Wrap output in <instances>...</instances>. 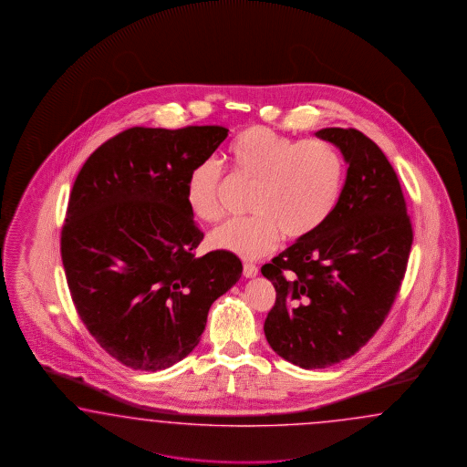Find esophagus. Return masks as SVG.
<instances>
[{
    "label": "esophagus",
    "mask_w": 467,
    "mask_h": 467,
    "mask_svg": "<svg viewBox=\"0 0 467 467\" xmlns=\"http://www.w3.org/2000/svg\"><path fill=\"white\" fill-rule=\"evenodd\" d=\"M243 275L244 277H248V279H252V277H256L258 275V267L254 265V264H243Z\"/></svg>",
    "instance_id": "1"
}]
</instances>
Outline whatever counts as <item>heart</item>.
I'll list each match as a JSON object with an SVG mask.
<instances>
[{
	"instance_id": "heart-1",
	"label": "heart",
	"mask_w": 467,
	"mask_h": 467,
	"mask_svg": "<svg viewBox=\"0 0 467 467\" xmlns=\"http://www.w3.org/2000/svg\"><path fill=\"white\" fill-rule=\"evenodd\" d=\"M227 156L238 176L256 183L254 215L223 223L211 241L248 260L272 252L281 234L296 240L317 231L334 213L346 182V161L334 143L295 140L267 127L243 130ZM221 188V166L213 159L200 162L186 182L190 211L202 221H217Z\"/></svg>"
}]
</instances>
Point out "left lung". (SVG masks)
Instances as JSON below:
<instances>
[{"instance_id": "8db88e82", "label": "left lung", "mask_w": 467, "mask_h": 467, "mask_svg": "<svg viewBox=\"0 0 467 467\" xmlns=\"http://www.w3.org/2000/svg\"><path fill=\"white\" fill-rule=\"evenodd\" d=\"M348 162L339 202L322 226L262 267L275 287L264 332L285 361L328 368L380 328L404 279L412 227L396 171L354 128L315 133Z\"/></svg>"}]
</instances>
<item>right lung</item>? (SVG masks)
I'll return each instance as SVG.
<instances>
[{"mask_svg": "<svg viewBox=\"0 0 467 467\" xmlns=\"http://www.w3.org/2000/svg\"><path fill=\"white\" fill-rule=\"evenodd\" d=\"M227 128H128L85 161L61 229L71 299L100 348L157 371L197 348L213 301L240 281L234 254L195 256L186 182Z\"/></svg>", "mask_w": 467, "mask_h": 467, "instance_id": "obj_1", "label": "right lung"}]
</instances>
